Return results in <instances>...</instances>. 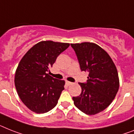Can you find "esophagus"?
Here are the masks:
<instances>
[{
    "mask_svg": "<svg viewBox=\"0 0 134 134\" xmlns=\"http://www.w3.org/2000/svg\"><path fill=\"white\" fill-rule=\"evenodd\" d=\"M66 86H70V85H72V83L70 82V81H66Z\"/></svg>",
    "mask_w": 134,
    "mask_h": 134,
    "instance_id": "obj_1",
    "label": "esophagus"
}]
</instances>
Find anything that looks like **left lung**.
<instances>
[{
	"label": "left lung",
	"mask_w": 134,
	"mask_h": 134,
	"mask_svg": "<svg viewBox=\"0 0 134 134\" xmlns=\"http://www.w3.org/2000/svg\"><path fill=\"white\" fill-rule=\"evenodd\" d=\"M70 45L76 53L81 70L89 73L86 83H79L81 93L72 97L74 104L86 114H97L111 104L118 92L116 67L108 53L95 43Z\"/></svg>",
	"instance_id": "8db88e82"
}]
</instances>
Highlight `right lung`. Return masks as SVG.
Segmentation results:
<instances>
[{"mask_svg":"<svg viewBox=\"0 0 134 134\" xmlns=\"http://www.w3.org/2000/svg\"><path fill=\"white\" fill-rule=\"evenodd\" d=\"M69 46V43L41 41L21 59L14 82L20 99L31 111L46 113L57 104L65 81L55 79L47 72L58 55Z\"/></svg>","mask_w":134,"mask_h":134,"instance_id":"1","label":"right lung"}]
</instances>
